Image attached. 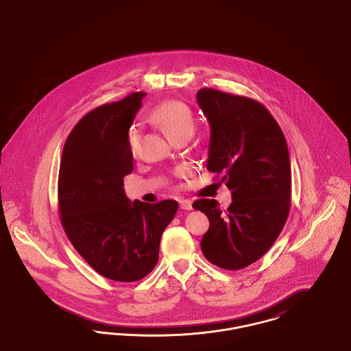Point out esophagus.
I'll return each mask as SVG.
<instances>
[{
  "label": "esophagus",
  "mask_w": 351,
  "mask_h": 351,
  "mask_svg": "<svg viewBox=\"0 0 351 351\" xmlns=\"http://www.w3.org/2000/svg\"><path fill=\"white\" fill-rule=\"evenodd\" d=\"M179 205L183 210H191L192 209V201L186 200V199H182L179 200Z\"/></svg>",
  "instance_id": "34e87169"
}]
</instances>
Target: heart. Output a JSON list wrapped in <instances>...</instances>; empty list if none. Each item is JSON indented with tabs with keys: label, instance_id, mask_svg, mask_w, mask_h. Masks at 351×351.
I'll list each match as a JSON object with an SVG mask.
<instances>
[{
	"label": "heart",
	"instance_id": "b5f03b06",
	"mask_svg": "<svg viewBox=\"0 0 351 351\" xmlns=\"http://www.w3.org/2000/svg\"><path fill=\"white\" fill-rule=\"evenodd\" d=\"M151 118L163 129V132L167 134L171 141L182 135H192L195 130V119L192 110L182 101H166L158 105L152 110ZM139 138L141 126L138 123H134L126 134L129 150L134 155L139 149Z\"/></svg>",
	"mask_w": 351,
	"mask_h": 351
}]
</instances>
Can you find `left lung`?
Returning a JSON list of instances; mask_svg holds the SVG:
<instances>
[{
  "mask_svg": "<svg viewBox=\"0 0 351 351\" xmlns=\"http://www.w3.org/2000/svg\"><path fill=\"white\" fill-rule=\"evenodd\" d=\"M197 102L210 125L206 169L222 175L233 199L225 212L216 200L193 202L209 218L201 250L217 267L237 271L262 258L283 229L291 208L288 147L261 102L212 88L200 89Z\"/></svg>",
  "mask_w": 351,
  "mask_h": 351,
  "instance_id": "8db88e82",
  "label": "left lung"
}]
</instances>
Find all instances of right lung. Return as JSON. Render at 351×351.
<instances>
[{
  "mask_svg": "<svg viewBox=\"0 0 351 351\" xmlns=\"http://www.w3.org/2000/svg\"><path fill=\"white\" fill-rule=\"evenodd\" d=\"M145 95L135 92L85 114L68 135L59 169V213L68 239L90 267L116 282L150 274L179 206L175 200L132 204L122 186L133 171L126 134Z\"/></svg>",
  "mask_w": 351,
  "mask_h": 351,
  "instance_id": "1",
  "label": "right lung"
}]
</instances>
